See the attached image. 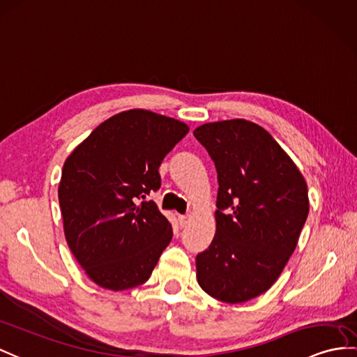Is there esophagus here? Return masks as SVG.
<instances>
[{"instance_id": "1", "label": "esophagus", "mask_w": 357, "mask_h": 357, "mask_svg": "<svg viewBox=\"0 0 357 357\" xmlns=\"http://www.w3.org/2000/svg\"><path fill=\"white\" fill-rule=\"evenodd\" d=\"M178 222H180V227H186L189 222V215H178Z\"/></svg>"}]
</instances>
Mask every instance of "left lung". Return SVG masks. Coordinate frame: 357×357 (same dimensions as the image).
Instances as JSON below:
<instances>
[{"mask_svg":"<svg viewBox=\"0 0 357 357\" xmlns=\"http://www.w3.org/2000/svg\"><path fill=\"white\" fill-rule=\"evenodd\" d=\"M218 172L216 233L197 255L202 289L224 303H244L271 288L309 213L306 180L275 139L247 119L194 130Z\"/></svg>","mask_w":357,"mask_h":357,"instance_id":"left-lung-1","label":"left lung"}]
</instances>
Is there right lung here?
<instances>
[{
	"label": "right lung",
	"instance_id": "obj_1",
	"mask_svg": "<svg viewBox=\"0 0 357 357\" xmlns=\"http://www.w3.org/2000/svg\"><path fill=\"white\" fill-rule=\"evenodd\" d=\"M189 132L185 123L133 109L100 124L69 154L59 185L65 238L92 282L124 291L150 279L172 239L154 202L159 167Z\"/></svg>",
	"mask_w": 357,
	"mask_h": 357
}]
</instances>
